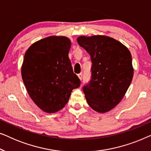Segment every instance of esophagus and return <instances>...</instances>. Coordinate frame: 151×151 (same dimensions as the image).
I'll return each instance as SVG.
<instances>
[{
  "instance_id": "obj_1",
  "label": "esophagus",
  "mask_w": 151,
  "mask_h": 151,
  "mask_svg": "<svg viewBox=\"0 0 151 151\" xmlns=\"http://www.w3.org/2000/svg\"><path fill=\"white\" fill-rule=\"evenodd\" d=\"M78 78H80V80H82V73H79V74H78Z\"/></svg>"
}]
</instances>
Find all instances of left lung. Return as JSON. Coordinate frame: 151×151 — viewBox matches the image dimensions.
<instances>
[{
  "label": "left lung",
  "instance_id": "left-lung-1",
  "mask_svg": "<svg viewBox=\"0 0 151 151\" xmlns=\"http://www.w3.org/2000/svg\"><path fill=\"white\" fill-rule=\"evenodd\" d=\"M78 43L90 55L91 80L84 86L88 104L98 113H106L120 102L133 76L129 49L109 36H79Z\"/></svg>",
  "mask_w": 151,
  "mask_h": 151
}]
</instances>
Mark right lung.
<instances>
[{
  "label": "right lung",
  "mask_w": 151,
  "mask_h": 151,
  "mask_svg": "<svg viewBox=\"0 0 151 151\" xmlns=\"http://www.w3.org/2000/svg\"><path fill=\"white\" fill-rule=\"evenodd\" d=\"M71 40L52 36L34 42L26 51L21 67L23 82L30 98L45 112L63 109L80 80L73 73L69 52Z\"/></svg>",
  "instance_id": "right-lung-1"
}]
</instances>
